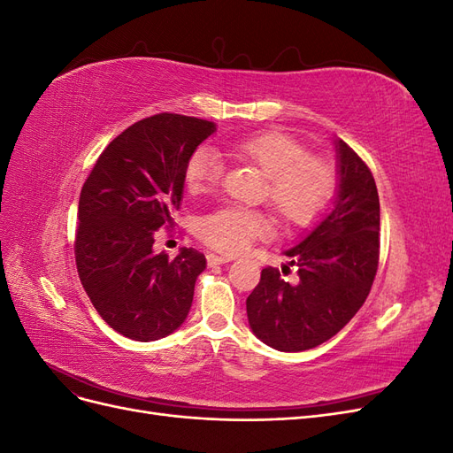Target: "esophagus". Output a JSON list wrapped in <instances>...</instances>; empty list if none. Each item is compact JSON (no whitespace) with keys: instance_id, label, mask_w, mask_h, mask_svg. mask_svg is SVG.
<instances>
[{"instance_id":"esophagus-1","label":"esophagus","mask_w":453,"mask_h":453,"mask_svg":"<svg viewBox=\"0 0 453 453\" xmlns=\"http://www.w3.org/2000/svg\"><path fill=\"white\" fill-rule=\"evenodd\" d=\"M226 263H230V258L228 257H219V255H208V265L210 266H217V265H226Z\"/></svg>"}]
</instances>
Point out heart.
<instances>
[{"mask_svg": "<svg viewBox=\"0 0 453 453\" xmlns=\"http://www.w3.org/2000/svg\"><path fill=\"white\" fill-rule=\"evenodd\" d=\"M228 150L257 166L266 177L268 202L289 226H306L318 219L336 188L334 168L283 132H263L232 143ZM223 173V162L208 147L196 149L185 166V183L190 193L211 188ZM270 232V219L238 205L219 210L200 219L198 236L211 248L240 253Z\"/></svg>", "mask_w": 453, "mask_h": 453, "instance_id": "heart-1", "label": "heart"}]
</instances>
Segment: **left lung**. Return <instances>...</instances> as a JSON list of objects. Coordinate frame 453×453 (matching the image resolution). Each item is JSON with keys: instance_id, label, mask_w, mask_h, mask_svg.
<instances>
[{"instance_id": "8db88e82", "label": "left lung", "mask_w": 453, "mask_h": 453, "mask_svg": "<svg viewBox=\"0 0 453 453\" xmlns=\"http://www.w3.org/2000/svg\"><path fill=\"white\" fill-rule=\"evenodd\" d=\"M336 193L326 211L291 250L295 281L265 268L245 300L253 334L278 351H304L344 328L372 287L380 255V198L355 150L334 140ZM289 266L281 272L289 273Z\"/></svg>"}]
</instances>
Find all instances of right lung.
<instances>
[{
  "instance_id": "add662e5",
  "label": "right lung",
  "mask_w": 453,
  "mask_h": 453,
  "mask_svg": "<svg viewBox=\"0 0 453 453\" xmlns=\"http://www.w3.org/2000/svg\"><path fill=\"white\" fill-rule=\"evenodd\" d=\"M215 130L175 113L138 120L105 147L81 190L77 272L96 311L122 336L160 340L187 319L205 257L183 248L170 258L153 243L180 210L187 160Z\"/></svg>"
}]
</instances>
